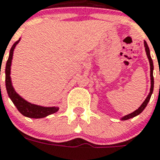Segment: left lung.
I'll list each match as a JSON object with an SVG mask.
<instances>
[{
  "instance_id": "1",
  "label": "left lung",
  "mask_w": 160,
  "mask_h": 160,
  "mask_svg": "<svg viewBox=\"0 0 160 160\" xmlns=\"http://www.w3.org/2000/svg\"><path fill=\"white\" fill-rule=\"evenodd\" d=\"M144 47H145V51H146V55L147 57L149 59V65H150V80H151V87H150V91H149V95L147 96V98L145 99L143 104H142L139 107V109L134 110V112H132L131 114H129L124 116L123 118H121V120H127V119H131V118H134V117L139 115L140 113H141L144 109L145 107L147 106L148 103H149V100H150V97H151L152 94H153V90H154V75H153V70H154V65H153V60H152V58L150 56V52H149V48L148 45H147L146 41H144Z\"/></svg>"
}]
</instances>
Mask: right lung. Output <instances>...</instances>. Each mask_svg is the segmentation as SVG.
Wrapping results in <instances>:
<instances>
[{"instance_id": "1", "label": "right lung", "mask_w": 160, "mask_h": 160, "mask_svg": "<svg viewBox=\"0 0 160 160\" xmlns=\"http://www.w3.org/2000/svg\"><path fill=\"white\" fill-rule=\"evenodd\" d=\"M21 39H19L18 41L14 43V45L11 47L10 51V55L7 60L6 65V87L7 90L9 97L13 102V104L16 105L21 114H22L24 116L29 117V118H33V119H41L50 115L51 114H54L55 112L59 110L58 107H44L41 105H34L31 103L26 101L24 100L23 98L16 92V90H14L12 84H11V60L13 57V51L16 46L19 43Z\"/></svg>"}]
</instances>
